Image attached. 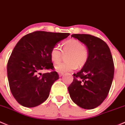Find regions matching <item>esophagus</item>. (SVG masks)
<instances>
[{
  "label": "esophagus",
  "mask_w": 125,
  "mask_h": 125,
  "mask_svg": "<svg viewBox=\"0 0 125 125\" xmlns=\"http://www.w3.org/2000/svg\"><path fill=\"white\" fill-rule=\"evenodd\" d=\"M59 77H61L62 76H63L64 75V73H59Z\"/></svg>",
  "instance_id": "34e87169"
}]
</instances>
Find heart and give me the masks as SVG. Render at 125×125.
Segmentation results:
<instances>
[{"mask_svg":"<svg viewBox=\"0 0 125 125\" xmlns=\"http://www.w3.org/2000/svg\"><path fill=\"white\" fill-rule=\"evenodd\" d=\"M62 52L64 54H68L65 57L66 62L55 67L58 73L71 71L77 69L78 65L79 67L84 66L89 60V51L86 47H83L81 42L77 39H69L64 42L62 44ZM50 55L54 63L57 64L61 61L62 54L57 46L52 47Z\"/></svg>","mask_w":125,"mask_h":125,"instance_id":"obj_1","label":"heart"}]
</instances>
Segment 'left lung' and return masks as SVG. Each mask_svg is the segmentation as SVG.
<instances>
[{
  "label": "left lung",
  "instance_id": "left-lung-1",
  "mask_svg": "<svg viewBox=\"0 0 125 125\" xmlns=\"http://www.w3.org/2000/svg\"><path fill=\"white\" fill-rule=\"evenodd\" d=\"M89 51L87 62L77 73L68 87L71 99L84 109L96 108L107 98L115 73L113 60L109 47L103 40L87 34H73Z\"/></svg>",
  "mask_w": 125,
  "mask_h": 125
}]
</instances>
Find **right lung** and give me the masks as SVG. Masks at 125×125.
<instances>
[{"mask_svg": "<svg viewBox=\"0 0 125 125\" xmlns=\"http://www.w3.org/2000/svg\"><path fill=\"white\" fill-rule=\"evenodd\" d=\"M69 35L36 31L25 35L18 42L8 62L7 73L10 92L20 104L35 107L48 98L59 75L56 71L43 74L40 72L53 70L51 50Z\"/></svg>", "mask_w": 125, "mask_h": 125, "instance_id": "add662e5", "label": "right lung"}]
</instances>
